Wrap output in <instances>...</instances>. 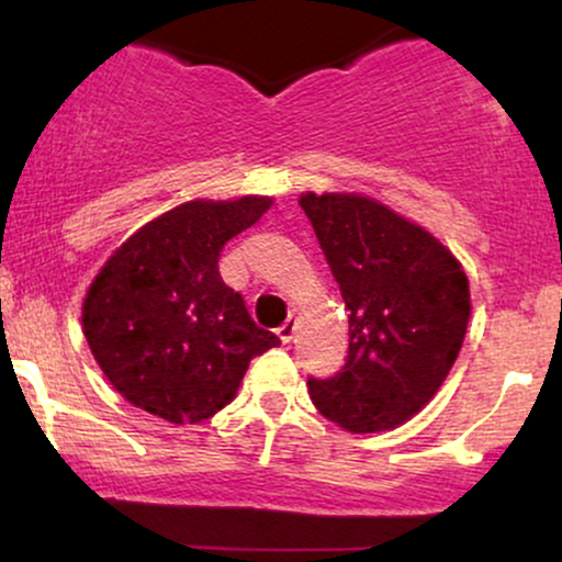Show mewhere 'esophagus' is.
I'll return each instance as SVG.
<instances>
[{"label":"esophagus","instance_id":"1","mask_svg":"<svg viewBox=\"0 0 562 562\" xmlns=\"http://www.w3.org/2000/svg\"><path fill=\"white\" fill-rule=\"evenodd\" d=\"M295 330H299V319H295V317H288V319L282 322V325H280V330H277V335H280L282 344H290V340H293Z\"/></svg>","mask_w":562,"mask_h":562}]
</instances>
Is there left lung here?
<instances>
[{
  "instance_id": "1",
  "label": "left lung",
  "mask_w": 562,
  "mask_h": 562,
  "mask_svg": "<svg viewBox=\"0 0 562 562\" xmlns=\"http://www.w3.org/2000/svg\"><path fill=\"white\" fill-rule=\"evenodd\" d=\"M348 308V357L335 378H308L312 402L348 434L415 417L447 380L470 319L462 263L423 229L357 192L301 195Z\"/></svg>"
}]
</instances>
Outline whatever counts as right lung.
<instances>
[{
	"label": "right lung",
	"mask_w": 562,
	"mask_h": 562,
	"mask_svg": "<svg viewBox=\"0 0 562 562\" xmlns=\"http://www.w3.org/2000/svg\"><path fill=\"white\" fill-rule=\"evenodd\" d=\"M272 198L190 200L166 211L97 272L81 306L87 344L126 402L173 425L224 409L250 359L280 346L218 274L222 248Z\"/></svg>",
	"instance_id": "right-lung-1"
}]
</instances>
